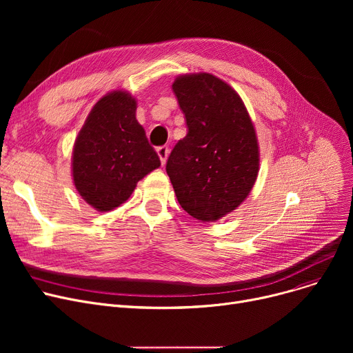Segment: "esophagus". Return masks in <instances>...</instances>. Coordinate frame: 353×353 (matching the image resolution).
Returning a JSON list of instances; mask_svg holds the SVG:
<instances>
[{"instance_id":"esophagus-1","label":"esophagus","mask_w":353,"mask_h":353,"mask_svg":"<svg viewBox=\"0 0 353 353\" xmlns=\"http://www.w3.org/2000/svg\"><path fill=\"white\" fill-rule=\"evenodd\" d=\"M157 154H159V157H160L161 164H164L165 160H167V156H169V147H167V145H160V147H157Z\"/></svg>"}]
</instances>
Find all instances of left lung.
Wrapping results in <instances>:
<instances>
[{
	"label": "left lung",
	"mask_w": 353,
	"mask_h": 353,
	"mask_svg": "<svg viewBox=\"0 0 353 353\" xmlns=\"http://www.w3.org/2000/svg\"><path fill=\"white\" fill-rule=\"evenodd\" d=\"M173 91L189 130L165 172L180 206L212 223L242 205L253 189L259 172L254 125L240 96L213 74L179 76Z\"/></svg>",
	"instance_id": "8db88e82"
}]
</instances>
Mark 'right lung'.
Returning <instances> with one entry per match:
<instances>
[{
  "mask_svg": "<svg viewBox=\"0 0 353 353\" xmlns=\"http://www.w3.org/2000/svg\"><path fill=\"white\" fill-rule=\"evenodd\" d=\"M137 101L116 90L101 97L72 148V180L79 194L99 212H110L132 196L136 184L160 167L136 119Z\"/></svg>",
  "mask_w": 353,
  "mask_h": 353,
  "instance_id": "1",
  "label": "right lung"
}]
</instances>
